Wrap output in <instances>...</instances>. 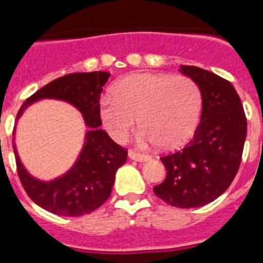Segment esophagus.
Wrapping results in <instances>:
<instances>
[{"instance_id":"1","label":"esophagus","mask_w":263,"mask_h":263,"mask_svg":"<svg viewBox=\"0 0 263 263\" xmlns=\"http://www.w3.org/2000/svg\"><path fill=\"white\" fill-rule=\"evenodd\" d=\"M128 157L134 161H139V162H144V161L150 160V157L146 156V154H140V153L135 152V150H129L128 152Z\"/></svg>"}]
</instances>
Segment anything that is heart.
I'll list each match as a JSON object with an SVG mask.
<instances>
[{"instance_id":"b5f03b06","label":"heart","mask_w":263,"mask_h":263,"mask_svg":"<svg viewBox=\"0 0 263 263\" xmlns=\"http://www.w3.org/2000/svg\"><path fill=\"white\" fill-rule=\"evenodd\" d=\"M202 109L199 86L188 76L132 73L117 80L111 95L101 99L103 125L115 140H124L135 127L140 144L179 147L194 134Z\"/></svg>"}]
</instances>
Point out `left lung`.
Wrapping results in <instances>:
<instances>
[{
  "label": "left lung",
  "instance_id": "8db88e82",
  "mask_svg": "<svg viewBox=\"0 0 263 263\" xmlns=\"http://www.w3.org/2000/svg\"><path fill=\"white\" fill-rule=\"evenodd\" d=\"M180 72L199 86L200 123L185 147L161 157L166 177L154 187V194L175 208H200L224 194L235 179L247 135V119L228 80L190 65H181Z\"/></svg>",
  "mask_w": 263,
  "mask_h": 263
}]
</instances>
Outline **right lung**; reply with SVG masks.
Here are the masks:
<instances>
[{
	"mask_svg": "<svg viewBox=\"0 0 263 263\" xmlns=\"http://www.w3.org/2000/svg\"><path fill=\"white\" fill-rule=\"evenodd\" d=\"M107 72L69 73L53 80L23 103L16 121L31 103L41 99H60L73 105L82 113L86 127L84 144L78 160L65 175L50 181L35 179L13 152L17 173L27 195L47 212L59 216L78 217L94 212L110 196L117 169L127 161L128 152L101 129L99 98L109 79Z\"/></svg>",
	"mask_w": 263,
	"mask_h": 263,
	"instance_id": "right-lung-1",
	"label": "right lung"
}]
</instances>
